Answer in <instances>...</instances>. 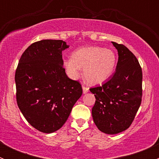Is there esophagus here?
Wrapping results in <instances>:
<instances>
[{
  "label": "esophagus",
  "mask_w": 159,
  "mask_h": 159,
  "mask_svg": "<svg viewBox=\"0 0 159 159\" xmlns=\"http://www.w3.org/2000/svg\"><path fill=\"white\" fill-rule=\"evenodd\" d=\"M82 89H83V93H84V94H85V93L89 92V88L85 87V86H83Z\"/></svg>",
  "instance_id": "obj_1"
}]
</instances>
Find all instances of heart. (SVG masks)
Segmentation results:
<instances>
[{"instance_id":"b5f03b06","label":"heart","mask_w":159,"mask_h":159,"mask_svg":"<svg viewBox=\"0 0 159 159\" xmlns=\"http://www.w3.org/2000/svg\"><path fill=\"white\" fill-rule=\"evenodd\" d=\"M116 55L112 50L99 46H88L77 49L71 58L64 61L70 78L75 79L84 68V77L90 84H97L108 79L115 69Z\"/></svg>"}]
</instances>
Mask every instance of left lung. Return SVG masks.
Returning a JSON list of instances; mask_svg holds the SVG:
<instances>
[{
    "label": "left lung",
    "mask_w": 159,
    "mask_h": 159,
    "mask_svg": "<svg viewBox=\"0 0 159 159\" xmlns=\"http://www.w3.org/2000/svg\"><path fill=\"white\" fill-rule=\"evenodd\" d=\"M118 52L116 70L102 85L91 88L94 124L101 131L115 134L129 129L142 103V70L137 57L122 44L112 41Z\"/></svg>",
    "instance_id": "1"
}]
</instances>
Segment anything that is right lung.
I'll list each match as a JSON object with an SVG mask.
<instances>
[{"label":"right lung","mask_w":159,"mask_h":159,"mask_svg":"<svg viewBox=\"0 0 159 159\" xmlns=\"http://www.w3.org/2000/svg\"><path fill=\"white\" fill-rule=\"evenodd\" d=\"M62 40H42L22 54L15 71L16 100L34 129L44 133L60 129L82 94L78 81L70 79L63 67Z\"/></svg>","instance_id":"1"}]
</instances>
